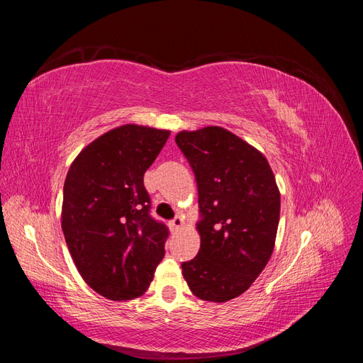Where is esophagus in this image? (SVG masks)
Returning a JSON list of instances; mask_svg holds the SVG:
<instances>
[{"instance_id": "34e87169", "label": "esophagus", "mask_w": 363, "mask_h": 363, "mask_svg": "<svg viewBox=\"0 0 363 363\" xmlns=\"http://www.w3.org/2000/svg\"><path fill=\"white\" fill-rule=\"evenodd\" d=\"M183 227V219L180 216H175L171 221V228L172 230H180Z\"/></svg>"}]
</instances>
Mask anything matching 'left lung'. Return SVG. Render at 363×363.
<instances>
[{
  "label": "left lung",
  "instance_id": "1",
  "mask_svg": "<svg viewBox=\"0 0 363 363\" xmlns=\"http://www.w3.org/2000/svg\"><path fill=\"white\" fill-rule=\"evenodd\" d=\"M199 186L200 251L183 277L200 300L224 303L244 294L276 244L280 192L267 157L223 127L175 136Z\"/></svg>",
  "mask_w": 363,
  "mask_h": 363
}]
</instances>
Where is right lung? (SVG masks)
Segmentation results:
<instances>
[{"mask_svg": "<svg viewBox=\"0 0 363 363\" xmlns=\"http://www.w3.org/2000/svg\"><path fill=\"white\" fill-rule=\"evenodd\" d=\"M169 130L116 127L84 147L63 186L62 230L77 269L113 301L144 294L164 256L168 228L150 216L144 174Z\"/></svg>", "mask_w": 363, "mask_h": 363, "instance_id": "right-lung-1", "label": "right lung"}]
</instances>
